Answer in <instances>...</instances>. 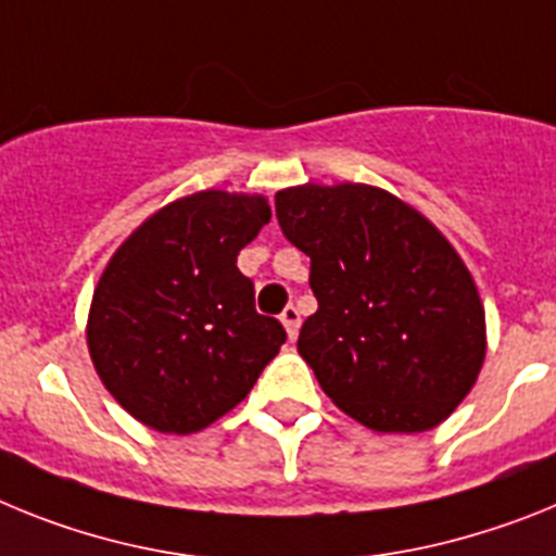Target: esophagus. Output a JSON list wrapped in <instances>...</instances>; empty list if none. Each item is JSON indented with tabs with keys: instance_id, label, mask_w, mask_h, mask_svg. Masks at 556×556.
Here are the masks:
<instances>
[{
	"instance_id": "34e87169",
	"label": "esophagus",
	"mask_w": 556,
	"mask_h": 556,
	"mask_svg": "<svg viewBox=\"0 0 556 556\" xmlns=\"http://www.w3.org/2000/svg\"><path fill=\"white\" fill-rule=\"evenodd\" d=\"M279 318H282V325H285V330H288V336L296 338L299 336V327H302V316H299V307L288 305Z\"/></svg>"
}]
</instances>
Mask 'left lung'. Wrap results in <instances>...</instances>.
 I'll use <instances>...</instances> for the list:
<instances>
[{
  "mask_svg": "<svg viewBox=\"0 0 556 556\" xmlns=\"http://www.w3.org/2000/svg\"><path fill=\"white\" fill-rule=\"evenodd\" d=\"M279 229L311 257L318 311L299 355L327 397L371 431L439 425L484 364L470 271L417 210L366 185L277 192Z\"/></svg>",
  "mask_w": 556,
  "mask_h": 556,
  "instance_id": "left-lung-1",
  "label": "left lung"
}]
</instances>
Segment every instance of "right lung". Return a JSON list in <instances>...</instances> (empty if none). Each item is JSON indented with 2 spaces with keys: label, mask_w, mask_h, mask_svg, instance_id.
<instances>
[{
  "label": "right lung",
  "mask_w": 556,
  "mask_h": 556,
  "mask_svg": "<svg viewBox=\"0 0 556 556\" xmlns=\"http://www.w3.org/2000/svg\"><path fill=\"white\" fill-rule=\"evenodd\" d=\"M271 218L260 195L195 192L144 220L100 277L89 352L125 412L153 431L192 433L231 412L285 344L238 268Z\"/></svg>",
  "instance_id": "add662e5"
}]
</instances>
